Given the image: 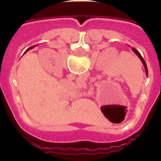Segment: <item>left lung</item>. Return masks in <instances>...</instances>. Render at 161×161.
<instances>
[{"mask_svg": "<svg viewBox=\"0 0 161 161\" xmlns=\"http://www.w3.org/2000/svg\"><path fill=\"white\" fill-rule=\"evenodd\" d=\"M132 51H133V52H135V53H136V55H138V57H139V59H140V60L142 61V63H143V66H144V68H145V70H146V74H147V64H146V63H145L144 59H143V58L142 57V55H140V53H139V52H138V51L136 49V48H132Z\"/></svg>", "mask_w": 161, "mask_h": 161, "instance_id": "1", "label": "left lung"}]
</instances>
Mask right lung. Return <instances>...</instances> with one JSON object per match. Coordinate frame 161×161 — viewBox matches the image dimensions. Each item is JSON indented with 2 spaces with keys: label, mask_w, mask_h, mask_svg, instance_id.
I'll return each instance as SVG.
<instances>
[{
  "label": "right lung",
  "mask_w": 161,
  "mask_h": 161,
  "mask_svg": "<svg viewBox=\"0 0 161 161\" xmlns=\"http://www.w3.org/2000/svg\"><path fill=\"white\" fill-rule=\"evenodd\" d=\"M34 47H35V46H32V47H30L29 49H32V48H34Z\"/></svg>",
  "instance_id": "right-lung-1"
}]
</instances>
